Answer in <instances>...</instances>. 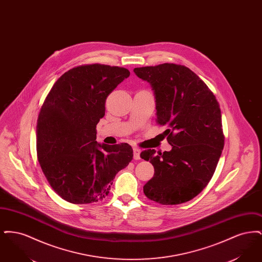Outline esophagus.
I'll list each match as a JSON object with an SVG mask.
<instances>
[{"mask_svg": "<svg viewBox=\"0 0 262 262\" xmlns=\"http://www.w3.org/2000/svg\"><path fill=\"white\" fill-rule=\"evenodd\" d=\"M140 149H138V148H134V158L136 159V160H139L140 159Z\"/></svg>", "mask_w": 262, "mask_h": 262, "instance_id": "esophagus-1", "label": "esophagus"}]
</instances>
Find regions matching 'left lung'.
<instances>
[{
  "mask_svg": "<svg viewBox=\"0 0 262 262\" xmlns=\"http://www.w3.org/2000/svg\"><path fill=\"white\" fill-rule=\"evenodd\" d=\"M135 74L154 91L157 123L172 149L144 150L140 157L154 166L144 187L149 200L181 204L207 186L224 147L221 110L211 90L188 68L176 63L136 68Z\"/></svg>",
  "mask_w": 262,
  "mask_h": 262,
  "instance_id": "1",
  "label": "left lung"
}]
</instances>
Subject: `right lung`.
<instances>
[{
  "instance_id": "1",
  "label": "right lung",
  "mask_w": 262,
  "mask_h": 262,
  "mask_svg": "<svg viewBox=\"0 0 262 262\" xmlns=\"http://www.w3.org/2000/svg\"><path fill=\"white\" fill-rule=\"evenodd\" d=\"M129 72L107 64L74 68L55 82L39 113L38 161L52 188L71 203L108 195L116 174L133 160L127 143L100 144L96 125L108 95Z\"/></svg>"
}]
</instances>
